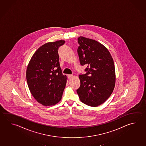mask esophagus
Masks as SVG:
<instances>
[{
  "label": "esophagus",
  "instance_id": "esophagus-1",
  "mask_svg": "<svg viewBox=\"0 0 146 146\" xmlns=\"http://www.w3.org/2000/svg\"><path fill=\"white\" fill-rule=\"evenodd\" d=\"M72 76H73V75H71V74H69V75H68V79H70L71 78H72Z\"/></svg>",
  "mask_w": 146,
  "mask_h": 146
}]
</instances>
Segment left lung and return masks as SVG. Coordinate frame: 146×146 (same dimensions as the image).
Segmentation results:
<instances>
[{
	"label": "left lung",
	"mask_w": 146,
	"mask_h": 146,
	"mask_svg": "<svg viewBox=\"0 0 146 146\" xmlns=\"http://www.w3.org/2000/svg\"><path fill=\"white\" fill-rule=\"evenodd\" d=\"M80 64L87 66L80 74V86L76 91L84 104L97 107L112 94L115 83V67L110 52L102 44L80 36L77 39Z\"/></svg>",
	"instance_id": "8db88e82"
}]
</instances>
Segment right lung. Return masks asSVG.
<instances>
[{
	"instance_id": "right-lung-1",
	"label": "right lung",
	"mask_w": 146,
	"mask_h": 146,
	"mask_svg": "<svg viewBox=\"0 0 146 146\" xmlns=\"http://www.w3.org/2000/svg\"><path fill=\"white\" fill-rule=\"evenodd\" d=\"M64 40L48 42L39 48L29 63L26 78L34 98L41 105H55L62 99L67 82L59 64L58 50Z\"/></svg>"
}]
</instances>
